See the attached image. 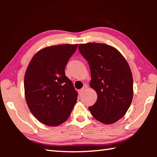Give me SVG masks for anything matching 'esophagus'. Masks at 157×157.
Masks as SVG:
<instances>
[{
  "label": "esophagus",
  "mask_w": 157,
  "mask_h": 157,
  "mask_svg": "<svg viewBox=\"0 0 157 157\" xmlns=\"http://www.w3.org/2000/svg\"><path fill=\"white\" fill-rule=\"evenodd\" d=\"M87 88H88V86H87V85L84 84V86L82 87V89H81L79 90V94H82V93H83V92L85 91V90H86Z\"/></svg>",
  "instance_id": "34e87169"
}]
</instances>
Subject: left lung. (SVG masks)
<instances>
[{
  "instance_id": "obj_1",
  "label": "left lung",
  "mask_w": 157,
  "mask_h": 157,
  "mask_svg": "<svg viewBox=\"0 0 157 157\" xmlns=\"http://www.w3.org/2000/svg\"><path fill=\"white\" fill-rule=\"evenodd\" d=\"M79 51L89 63L90 86L97 93L95 104L89 107L94 118L111 124L123 118L133 98V78L121 53L105 44L79 45Z\"/></svg>"
}]
</instances>
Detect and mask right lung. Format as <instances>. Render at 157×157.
Returning a JSON list of instances; mask_svg holds the SVG:
<instances>
[{
    "label": "right lung",
    "instance_id": "right-lung-1",
    "mask_svg": "<svg viewBox=\"0 0 157 157\" xmlns=\"http://www.w3.org/2000/svg\"><path fill=\"white\" fill-rule=\"evenodd\" d=\"M78 44L44 48L31 59L24 78L25 100L33 116L48 126L67 120L78 99L65 67Z\"/></svg>",
    "mask_w": 157,
    "mask_h": 157
}]
</instances>
